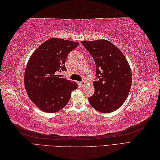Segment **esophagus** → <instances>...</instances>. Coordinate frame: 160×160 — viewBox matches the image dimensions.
<instances>
[{
    "mask_svg": "<svg viewBox=\"0 0 160 160\" xmlns=\"http://www.w3.org/2000/svg\"><path fill=\"white\" fill-rule=\"evenodd\" d=\"M80 85L81 86V87H83V86H85V84H86V82L85 81H81V82H80Z\"/></svg>",
    "mask_w": 160,
    "mask_h": 160,
    "instance_id": "obj_1",
    "label": "esophagus"
}]
</instances>
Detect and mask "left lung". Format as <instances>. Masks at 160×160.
<instances>
[{
	"instance_id": "obj_1",
	"label": "left lung",
	"mask_w": 160,
	"mask_h": 160,
	"mask_svg": "<svg viewBox=\"0 0 160 160\" xmlns=\"http://www.w3.org/2000/svg\"><path fill=\"white\" fill-rule=\"evenodd\" d=\"M93 57L98 81L95 93L89 98L90 105L101 113L119 109L126 100L132 87V71L126 58L110 41L100 39L81 41Z\"/></svg>"
}]
</instances>
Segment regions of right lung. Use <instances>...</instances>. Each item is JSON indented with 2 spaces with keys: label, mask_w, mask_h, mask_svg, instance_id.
I'll return each instance as SVG.
<instances>
[{
  "label": "right lung",
  "mask_w": 160,
  "mask_h": 160,
  "mask_svg": "<svg viewBox=\"0 0 160 160\" xmlns=\"http://www.w3.org/2000/svg\"><path fill=\"white\" fill-rule=\"evenodd\" d=\"M78 42L51 38L34 51L25 71V86L28 98L38 108L47 113H55L68 103L71 92L78 85L59 72L66 70L69 53Z\"/></svg>",
  "instance_id": "1"
}]
</instances>
